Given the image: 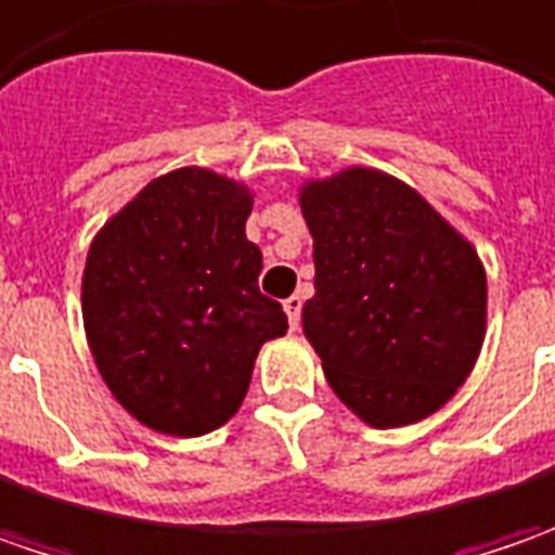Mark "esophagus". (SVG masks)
<instances>
[{"label":"esophagus","instance_id":"obj_1","mask_svg":"<svg viewBox=\"0 0 555 555\" xmlns=\"http://www.w3.org/2000/svg\"><path fill=\"white\" fill-rule=\"evenodd\" d=\"M284 311H287L289 327H293V331H299V318H302V296H289V299H284Z\"/></svg>","mask_w":555,"mask_h":555}]
</instances>
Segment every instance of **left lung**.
<instances>
[{
  "instance_id": "left-lung-1",
  "label": "left lung",
  "mask_w": 555,
  "mask_h": 555,
  "mask_svg": "<svg viewBox=\"0 0 555 555\" xmlns=\"http://www.w3.org/2000/svg\"><path fill=\"white\" fill-rule=\"evenodd\" d=\"M299 206L314 241L302 331L331 389L376 429L436 414L485 343L479 253L411 184L379 169L306 182Z\"/></svg>"
}]
</instances>
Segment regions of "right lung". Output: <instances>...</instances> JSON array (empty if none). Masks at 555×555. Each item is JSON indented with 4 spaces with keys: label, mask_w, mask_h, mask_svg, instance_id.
<instances>
[{
    "label": "right lung",
    "mask_w": 555,
    "mask_h": 555,
    "mask_svg": "<svg viewBox=\"0 0 555 555\" xmlns=\"http://www.w3.org/2000/svg\"><path fill=\"white\" fill-rule=\"evenodd\" d=\"M249 188L201 166L144 184L95 234L82 324L119 404L163 436H203L237 414L262 343L287 333L259 293Z\"/></svg>",
    "instance_id": "right-lung-1"
}]
</instances>
